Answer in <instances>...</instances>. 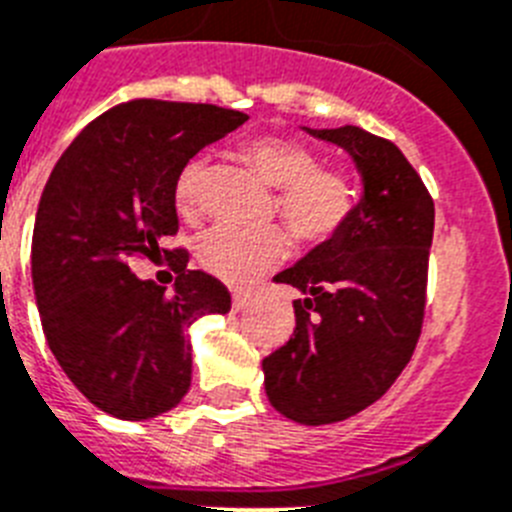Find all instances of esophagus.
Segmentation results:
<instances>
[{
    "label": "esophagus",
    "instance_id": "esophagus-1",
    "mask_svg": "<svg viewBox=\"0 0 512 512\" xmlns=\"http://www.w3.org/2000/svg\"><path fill=\"white\" fill-rule=\"evenodd\" d=\"M248 303H251V295H248V292H233V308L235 310H243Z\"/></svg>",
    "mask_w": 512,
    "mask_h": 512
}]
</instances>
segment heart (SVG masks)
Segmentation results:
<instances>
[{
	"label": "heart",
	"mask_w": 512,
	"mask_h": 512,
	"mask_svg": "<svg viewBox=\"0 0 512 512\" xmlns=\"http://www.w3.org/2000/svg\"><path fill=\"white\" fill-rule=\"evenodd\" d=\"M240 157L269 186H277L272 212L279 214L290 233L308 246L329 243L352 222L360 207V183L339 165H321L318 152L290 137L264 134L243 142ZM207 168L202 160L183 165L176 178V207L186 217L202 209V186ZM287 235L277 225L240 230L220 225L199 243V261L214 277L230 285H246L285 259Z\"/></svg>",
	"instance_id": "1"
}]
</instances>
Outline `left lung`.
Here are the masks:
<instances>
[{
  "label": "left lung",
  "instance_id": "8db88e82",
  "mask_svg": "<svg viewBox=\"0 0 512 512\" xmlns=\"http://www.w3.org/2000/svg\"><path fill=\"white\" fill-rule=\"evenodd\" d=\"M352 155L355 217L274 282L303 292L290 342L264 357L266 396L300 425L342 422L378 401L412 360L427 303L435 204L393 142L360 126L305 129Z\"/></svg>",
  "mask_w": 512,
  "mask_h": 512
}]
</instances>
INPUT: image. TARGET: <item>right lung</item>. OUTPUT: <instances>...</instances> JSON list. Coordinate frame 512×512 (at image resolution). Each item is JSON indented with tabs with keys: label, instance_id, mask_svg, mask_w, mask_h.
Masks as SVG:
<instances>
[{
	"label": "right lung",
	"instance_id": "right-lung-1",
	"mask_svg": "<svg viewBox=\"0 0 512 512\" xmlns=\"http://www.w3.org/2000/svg\"><path fill=\"white\" fill-rule=\"evenodd\" d=\"M246 121L209 103L129 100L90 121L51 170L33 227V290L56 362L100 412L139 422L189 393L186 329L227 313L230 292L189 269L186 248L160 243L178 233L183 165ZM155 252L179 274L170 296L128 269Z\"/></svg>",
	"mask_w": 512,
	"mask_h": 512
}]
</instances>
